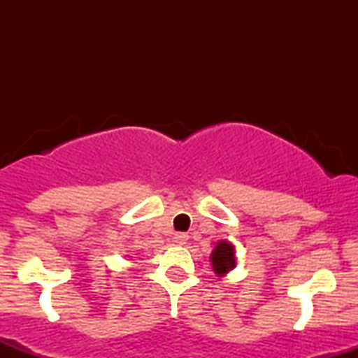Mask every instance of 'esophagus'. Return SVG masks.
Masks as SVG:
<instances>
[{"label": "esophagus", "instance_id": "esophagus-1", "mask_svg": "<svg viewBox=\"0 0 358 358\" xmlns=\"http://www.w3.org/2000/svg\"><path fill=\"white\" fill-rule=\"evenodd\" d=\"M187 241H188V236L185 232H176L173 236V242H175V244H178V245L187 244Z\"/></svg>", "mask_w": 358, "mask_h": 358}]
</instances>
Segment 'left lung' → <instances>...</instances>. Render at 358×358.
Segmentation results:
<instances>
[{
    "instance_id": "8db88e82",
    "label": "left lung",
    "mask_w": 358,
    "mask_h": 358,
    "mask_svg": "<svg viewBox=\"0 0 358 358\" xmlns=\"http://www.w3.org/2000/svg\"><path fill=\"white\" fill-rule=\"evenodd\" d=\"M212 266L217 274H225L236 266V256H234V245L227 241L219 242L212 252Z\"/></svg>"
}]
</instances>
